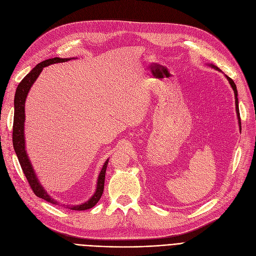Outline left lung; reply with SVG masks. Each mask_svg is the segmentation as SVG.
<instances>
[{
    "mask_svg": "<svg viewBox=\"0 0 256 256\" xmlns=\"http://www.w3.org/2000/svg\"><path fill=\"white\" fill-rule=\"evenodd\" d=\"M208 65H210L212 68H214V70H217L218 72H221V70H219L217 66H214V65H212V64H208ZM225 78L228 80V82H230V86H232V90H234V100H236V114H238V126H240V112H238V90H236V84H234V80L230 78V76H227L226 74H225Z\"/></svg>",
    "mask_w": 256,
    "mask_h": 256,
    "instance_id": "obj_1",
    "label": "left lung"
}]
</instances>
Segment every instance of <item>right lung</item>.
I'll return each mask as SVG.
<instances>
[{"label": "right lung", "mask_w": 256, "mask_h": 256, "mask_svg": "<svg viewBox=\"0 0 256 256\" xmlns=\"http://www.w3.org/2000/svg\"><path fill=\"white\" fill-rule=\"evenodd\" d=\"M72 59H76V58L55 57V58L48 59V60L40 62L22 78V80L18 84V86L16 88V96H14V119H13V134H12L13 147H14V150L18 156L20 167L24 173L26 180H28L33 192L35 193V195L39 198H42V199L46 200L48 202H50L52 204H59V202L48 194V192L46 191L42 184H40V182L38 180V178L33 169L32 164H31V160H30L28 154H26V150L24 102H26V96H28V93H29L31 87L35 83V80H37L39 74H42L44 67H46L50 64L67 62V61L72 60ZM108 163H109V158H106V160L104 162V164L100 172V176L98 178V182H96V189L94 194L87 201H85V202L80 204H76V206H66L67 208H70L74 210H85L93 208L98 202V200L100 199L102 192H104V176H106V170Z\"/></svg>", "instance_id": "add662e5"}]
</instances>
